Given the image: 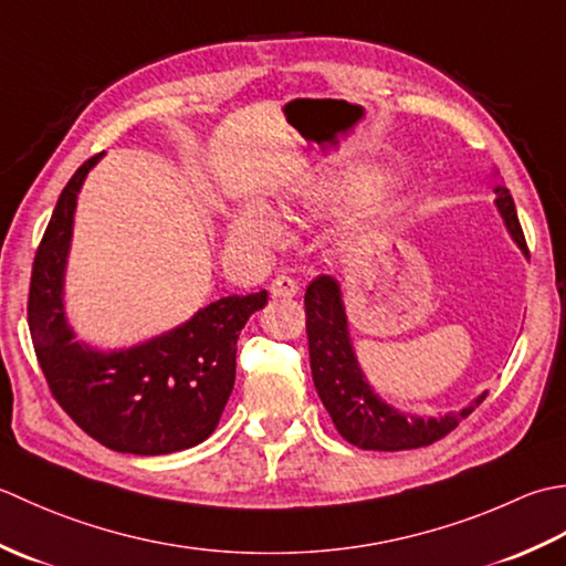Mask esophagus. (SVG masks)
Wrapping results in <instances>:
<instances>
[{"label":"esophagus","mask_w":566,"mask_h":566,"mask_svg":"<svg viewBox=\"0 0 566 566\" xmlns=\"http://www.w3.org/2000/svg\"><path fill=\"white\" fill-rule=\"evenodd\" d=\"M269 291H271L273 297H295L297 295V283L293 279H287V275H279V279L271 283Z\"/></svg>","instance_id":"1"}]
</instances>
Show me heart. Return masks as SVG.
Segmentation results:
<instances>
[{
    "instance_id": "b5f03b06",
    "label": "heart",
    "mask_w": 566,
    "mask_h": 566,
    "mask_svg": "<svg viewBox=\"0 0 566 566\" xmlns=\"http://www.w3.org/2000/svg\"><path fill=\"white\" fill-rule=\"evenodd\" d=\"M376 180L378 176L374 170H356L352 176L322 178L300 190V200H303V205L313 207V210H332V207L347 205L356 195L374 190ZM376 217L378 212H371V219H349V222L344 224V237L359 239L368 229V224L376 222ZM229 237L241 247L269 249L283 239V227L279 222V217L266 210V207L249 202L234 210L232 222H229Z\"/></svg>"
}]
</instances>
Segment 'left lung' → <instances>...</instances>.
I'll return each mask as SVG.
<instances>
[{"label": "left lung", "instance_id": "obj_1", "mask_svg": "<svg viewBox=\"0 0 566 566\" xmlns=\"http://www.w3.org/2000/svg\"><path fill=\"white\" fill-rule=\"evenodd\" d=\"M495 176V207L503 217L509 234L527 256V244L521 222H517L515 202L511 190ZM307 313V344L310 366L317 396L325 402L334 428L344 440L361 447L378 449V452H400V449L428 447L444 434L452 432L457 424L486 398L481 394L457 412H444L440 418H422L415 412H402L380 398L374 386L368 384L352 344L347 307H344L342 285L332 275H317L307 285L305 293Z\"/></svg>", "mask_w": 566, "mask_h": 566}]
</instances>
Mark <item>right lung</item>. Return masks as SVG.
I'll return each mask as SVG.
<instances>
[{"mask_svg":"<svg viewBox=\"0 0 566 566\" xmlns=\"http://www.w3.org/2000/svg\"><path fill=\"white\" fill-rule=\"evenodd\" d=\"M99 156L67 180L33 259L29 329L61 408L114 452L156 457L205 442L234 388L237 339L269 293L229 295L182 325L126 349L77 339L65 313V269L77 195Z\"/></svg>","mask_w":566,"mask_h":566,"instance_id":"add662e5","label":"right lung"}]
</instances>
